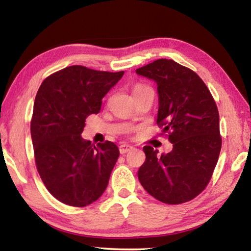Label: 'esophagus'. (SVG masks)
Returning a JSON list of instances; mask_svg holds the SVG:
<instances>
[{"mask_svg": "<svg viewBox=\"0 0 251 251\" xmlns=\"http://www.w3.org/2000/svg\"><path fill=\"white\" fill-rule=\"evenodd\" d=\"M131 148H133V146L128 145V144H122L120 146V152L121 154H126V152L129 151Z\"/></svg>", "mask_w": 251, "mask_h": 251, "instance_id": "esophagus-1", "label": "esophagus"}]
</instances>
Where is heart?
<instances>
[{
	"label": "heart",
	"mask_w": 251,
	"mask_h": 251,
	"mask_svg": "<svg viewBox=\"0 0 251 251\" xmlns=\"http://www.w3.org/2000/svg\"><path fill=\"white\" fill-rule=\"evenodd\" d=\"M146 88H150V87H147V86H144V85H137V86H136V87L134 88L133 93H137V92H139V91L146 90Z\"/></svg>",
	"instance_id": "heart-1"
}]
</instances>
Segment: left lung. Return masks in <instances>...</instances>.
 Here are the masks:
<instances>
[{"instance_id":"8db88e82","label":"left lung","mask_w":251,"mask_h":251,"mask_svg":"<svg viewBox=\"0 0 251 251\" xmlns=\"http://www.w3.org/2000/svg\"><path fill=\"white\" fill-rule=\"evenodd\" d=\"M136 74L156 83L157 124L173 144L161 156L151 146L143 147L146 159L138 179L161 202L192 201L209 182L222 150L217 106L202 79L173 59H157Z\"/></svg>"}]
</instances>
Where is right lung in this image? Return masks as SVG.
<instances>
[{
  "instance_id": "obj_1",
  "label": "right lung",
  "mask_w": 251,
  "mask_h": 251,
  "mask_svg": "<svg viewBox=\"0 0 251 251\" xmlns=\"http://www.w3.org/2000/svg\"><path fill=\"white\" fill-rule=\"evenodd\" d=\"M123 75L73 65L50 75L37 91L31 121L36 167L63 203L91 205L108 185L118 147L108 141L96 147L80 134L86 117L100 112L103 97Z\"/></svg>"
}]
</instances>
